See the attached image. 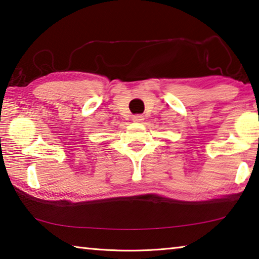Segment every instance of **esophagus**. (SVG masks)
<instances>
[{
  "mask_svg": "<svg viewBox=\"0 0 259 259\" xmlns=\"http://www.w3.org/2000/svg\"><path fill=\"white\" fill-rule=\"evenodd\" d=\"M132 120H133V121L141 122L142 120H144V116H142V115H135V116L132 117Z\"/></svg>",
  "mask_w": 259,
  "mask_h": 259,
  "instance_id": "obj_1",
  "label": "esophagus"
}]
</instances>
